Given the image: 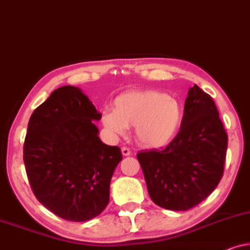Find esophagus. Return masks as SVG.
<instances>
[{
	"label": "esophagus",
	"mask_w": 250,
	"mask_h": 250,
	"mask_svg": "<svg viewBox=\"0 0 250 250\" xmlns=\"http://www.w3.org/2000/svg\"><path fill=\"white\" fill-rule=\"evenodd\" d=\"M121 153H122V155H124V156H129L130 154H131V150H130L128 147H122Z\"/></svg>",
	"instance_id": "esophagus-1"
}]
</instances>
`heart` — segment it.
I'll return each mask as SVG.
<instances>
[{"label":"heart","mask_w":250,"mask_h":250,"mask_svg":"<svg viewBox=\"0 0 250 250\" xmlns=\"http://www.w3.org/2000/svg\"><path fill=\"white\" fill-rule=\"evenodd\" d=\"M181 105L167 94L157 90H131L114 100V110L102 114L105 129L112 135H124L136 126V137L146 147H162L174 138L182 124Z\"/></svg>","instance_id":"heart-1"}]
</instances>
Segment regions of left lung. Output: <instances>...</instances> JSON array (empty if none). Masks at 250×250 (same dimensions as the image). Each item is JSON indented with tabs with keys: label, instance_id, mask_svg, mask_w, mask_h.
Segmentation results:
<instances>
[{
	"label": "left lung",
	"instance_id": "8db88e82",
	"mask_svg": "<svg viewBox=\"0 0 250 250\" xmlns=\"http://www.w3.org/2000/svg\"><path fill=\"white\" fill-rule=\"evenodd\" d=\"M228 135L213 98L195 85L188 90L180 131L163 150L138 153L150 198L170 210L198 205L223 175Z\"/></svg>",
	"mask_w": 250,
	"mask_h": 250
}]
</instances>
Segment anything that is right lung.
Returning <instances> with one entry per match:
<instances>
[{"mask_svg": "<svg viewBox=\"0 0 250 250\" xmlns=\"http://www.w3.org/2000/svg\"><path fill=\"white\" fill-rule=\"evenodd\" d=\"M102 114L78 87L63 86L33 112L23 145L30 187L62 219L85 222L103 212L121 150L98 137Z\"/></svg>", "mask_w": 250, "mask_h": 250, "instance_id": "1", "label": "right lung"}]
</instances>
